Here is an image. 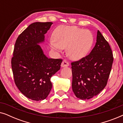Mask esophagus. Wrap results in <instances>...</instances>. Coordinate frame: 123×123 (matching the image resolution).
<instances>
[{"label": "esophagus", "mask_w": 123, "mask_h": 123, "mask_svg": "<svg viewBox=\"0 0 123 123\" xmlns=\"http://www.w3.org/2000/svg\"><path fill=\"white\" fill-rule=\"evenodd\" d=\"M62 67H65L69 66V63L67 62V60H64L63 62H62V64H61Z\"/></svg>", "instance_id": "obj_1"}]
</instances>
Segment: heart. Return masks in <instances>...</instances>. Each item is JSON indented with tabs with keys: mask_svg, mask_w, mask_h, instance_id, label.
<instances>
[{
	"mask_svg": "<svg viewBox=\"0 0 123 123\" xmlns=\"http://www.w3.org/2000/svg\"><path fill=\"white\" fill-rule=\"evenodd\" d=\"M53 36L50 41L51 48L56 50L67 48V55L72 60L85 57L93 43L91 32L76 26H60L55 30Z\"/></svg>",
	"mask_w": 123,
	"mask_h": 123,
	"instance_id": "heart-1",
	"label": "heart"
}]
</instances>
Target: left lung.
I'll list each match as a JSON object with an SVG mask.
<instances>
[{"instance_id":"8db88e82","label":"left lung","mask_w":123,"mask_h":123,"mask_svg":"<svg viewBox=\"0 0 123 123\" xmlns=\"http://www.w3.org/2000/svg\"><path fill=\"white\" fill-rule=\"evenodd\" d=\"M113 60L110 46L98 30L96 43L90 54L71 63L75 96L86 100L98 95L107 85Z\"/></svg>"}]
</instances>
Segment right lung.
I'll return each instance as SVG.
<instances>
[{
	"label": "right lung",
	"instance_id": "1",
	"mask_svg": "<svg viewBox=\"0 0 123 123\" xmlns=\"http://www.w3.org/2000/svg\"><path fill=\"white\" fill-rule=\"evenodd\" d=\"M52 22L32 23L15 43L12 69L16 86L23 95L35 101L44 100L52 88L51 77L60 69L62 59L45 56L39 45Z\"/></svg>",
	"mask_w": 123,
	"mask_h": 123
}]
</instances>
